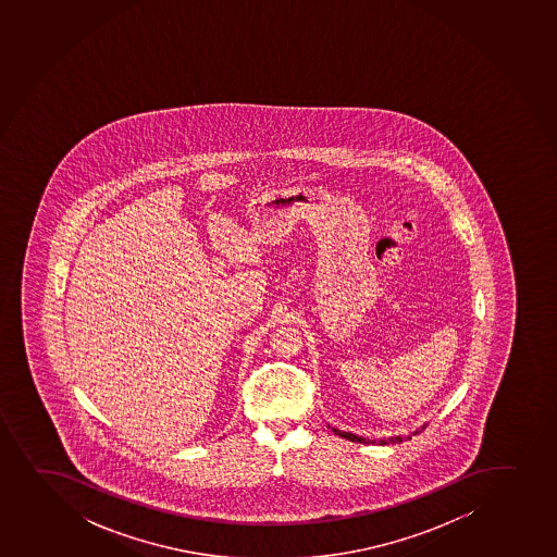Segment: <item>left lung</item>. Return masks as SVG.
<instances>
[{"label":"left lung","mask_w":557,"mask_h":557,"mask_svg":"<svg viewBox=\"0 0 557 557\" xmlns=\"http://www.w3.org/2000/svg\"><path fill=\"white\" fill-rule=\"evenodd\" d=\"M425 426L426 423L425 425H421L419 429H416V431H413L412 434H408V436L384 437V440H379V442H375V440H366V437L357 436V434H351V432L338 431V429H335V426H330V429L331 431L335 432L336 436L346 437V440H349V442L379 443V445H389V443H403L405 440H410V437L416 436V434H419V432L423 431Z\"/></svg>","instance_id":"left-lung-1"}]
</instances>
